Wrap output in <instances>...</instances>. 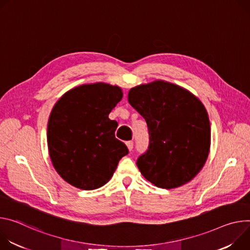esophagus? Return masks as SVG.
<instances>
[{
  "mask_svg": "<svg viewBox=\"0 0 250 250\" xmlns=\"http://www.w3.org/2000/svg\"><path fill=\"white\" fill-rule=\"evenodd\" d=\"M126 145H127V148H128V150H129V151H132V150H133V146H134V144H133V142H132V141H128V142H126Z\"/></svg>",
  "mask_w": 250,
  "mask_h": 250,
  "instance_id": "34e87169",
  "label": "esophagus"
}]
</instances>
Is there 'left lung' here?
I'll return each mask as SVG.
<instances>
[{
  "label": "left lung",
  "instance_id": "8db88e82",
  "mask_svg": "<svg viewBox=\"0 0 250 250\" xmlns=\"http://www.w3.org/2000/svg\"><path fill=\"white\" fill-rule=\"evenodd\" d=\"M128 101L148 125V150L138 169L158 188H175L203 169L210 147V124L204 104L188 90L163 80L130 89Z\"/></svg>",
  "mask_w": 250,
  "mask_h": 250
}]
</instances>
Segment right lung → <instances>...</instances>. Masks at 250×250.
I'll use <instances>...</instances> for the list:
<instances>
[{
    "label": "right lung",
    "mask_w": 250,
    "mask_h": 250,
    "mask_svg": "<svg viewBox=\"0 0 250 250\" xmlns=\"http://www.w3.org/2000/svg\"><path fill=\"white\" fill-rule=\"evenodd\" d=\"M122 97L119 86L89 83L70 89L53 106L48 153L55 171L71 186L86 190L104 186L128 154L115 138L117 122L108 118Z\"/></svg>",
    "instance_id": "add662e5"
}]
</instances>
